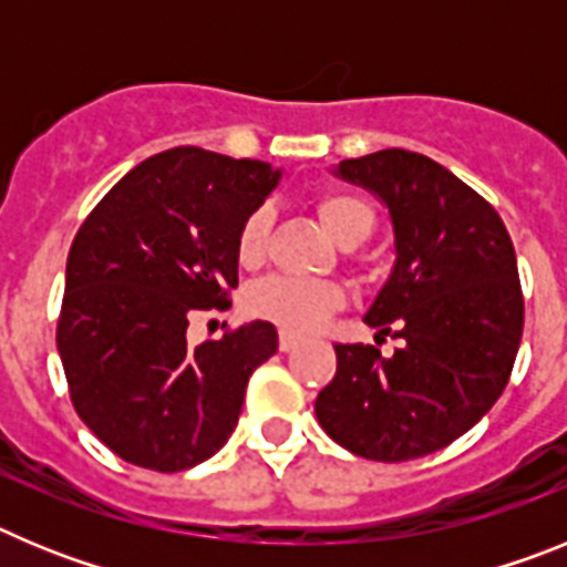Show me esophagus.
Masks as SVG:
<instances>
[{"label":"esophagus","instance_id":"1","mask_svg":"<svg viewBox=\"0 0 567 567\" xmlns=\"http://www.w3.org/2000/svg\"><path fill=\"white\" fill-rule=\"evenodd\" d=\"M300 343V338L298 334H292V332H287V329H280L278 332V346H280V352H292L295 346Z\"/></svg>","mask_w":567,"mask_h":567}]
</instances>
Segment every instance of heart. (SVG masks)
<instances>
[{"label": "heart", "mask_w": 567, "mask_h": 567, "mask_svg": "<svg viewBox=\"0 0 567 567\" xmlns=\"http://www.w3.org/2000/svg\"><path fill=\"white\" fill-rule=\"evenodd\" d=\"M320 224L338 240L340 247H358L374 229V209L354 193L332 189L318 198ZM272 213L258 207L244 218L235 238V252L244 267L260 264L267 252ZM343 289L332 280H303L287 275H269L247 289L244 307L252 318L269 320L287 332H315L329 315L343 307Z\"/></svg>", "instance_id": "1"}]
</instances>
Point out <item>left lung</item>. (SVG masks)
<instances>
[{
    "instance_id": "8db88e82",
    "label": "left lung",
    "mask_w": 567,
    "mask_h": 567,
    "mask_svg": "<svg viewBox=\"0 0 567 567\" xmlns=\"http://www.w3.org/2000/svg\"><path fill=\"white\" fill-rule=\"evenodd\" d=\"M334 175L389 209L398 258L363 320L403 346L392 358L334 346L338 372L315 414L358 457H425L480 423L508 383L525 318L514 244L497 209L429 155L380 150Z\"/></svg>"
}]
</instances>
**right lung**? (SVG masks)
I'll list each match as a JSON object with an SVG mask.
<instances>
[{"mask_svg":"<svg viewBox=\"0 0 567 567\" xmlns=\"http://www.w3.org/2000/svg\"><path fill=\"white\" fill-rule=\"evenodd\" d=\"M280 169L173 147L130 169L79 227L56 327L70 400L110 452L142 468H193L238 425L249 374L278 352L252 320L187 343L189 318L227 309L235 238Z\"/></svg>","mask_w":567,"mask_h":567,"instance_id":"right-lung-1","label":"right lung"}]
</instances>
